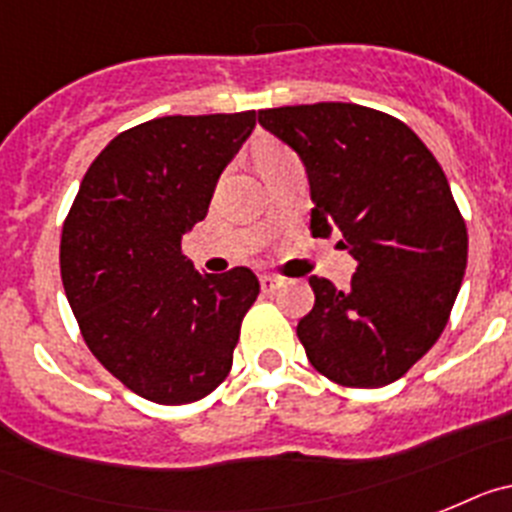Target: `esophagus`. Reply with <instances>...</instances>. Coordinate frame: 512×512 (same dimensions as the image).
I'll use <instances>...</instances> for the list:
<instances>
[{"label": "esophagus", "instance_id": "1", "mask_svg": "<svg viewBox=\"0 0 512 512\" xmlns=\"http://www.w3.org/2000/svg\"><path fill=\"white\" fill-rule=\"evenodd\" d=\"M260 286L265 293H273L275 288L283 286V281L281 278H275V275H260Z\"/></svg>", "mask_w": 512, "mask_h": 512}]
</instances>
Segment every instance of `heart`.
<instances>
[{"mask_svg":"<svg viewBox=\"0 0 512 512\" xmlns=\"http://www.w3.org/2000/svg\"><path fill=\"white\" fill-rule=\"evenodd\" d=\"M257 157H260V167H262V164L273 162V159H281V157H286V151H283V149H278V146H262V149H260V154H257Z\"/></svg>","mask_w":512,"mask_h":512,"instance_id":"b5f03b06","label":"heart"}]
</instances>
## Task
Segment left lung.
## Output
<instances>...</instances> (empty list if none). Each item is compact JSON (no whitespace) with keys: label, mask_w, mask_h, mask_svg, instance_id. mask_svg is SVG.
<instances>
[{"label":"left lung","mask_w":512,"mask_h":512,"mask_svg":"<svg viewBox=\"0 0 512 512\" xmlns=\"http://www.w3.org/2000/svg\"><path fill=\"white\" fill-rule=\"evenodd\" d=\"M301 157L311 237H340L358 260L350 288L311 275L314 309L296 327L322 376L353 389L402 379L451 317L469 237L443 167L410 126L353 102L257 113Z\"/></svg>","instance_id":"obj_1"}]
</instances>
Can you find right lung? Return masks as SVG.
Wrapping results in <instances>:
<instances>
[{"label":"right lung","mask_w":512,"mask_h":512,"mask_svg":"<svg viewBox=\"0 0 512 512\" xmlns=\"http://www.w3.org/2000/svg\"><path fill=\"white\" fill-rule=\"evenodd\" d=\"M252 128L255 110L128 128L90 164L64 221L61 281L79 332L149 402H198L231 371L260 281L250 268L201 275L182 255V234L206 219Z\"/></svg>","instance_id":"obj_1"}]
</instances>
